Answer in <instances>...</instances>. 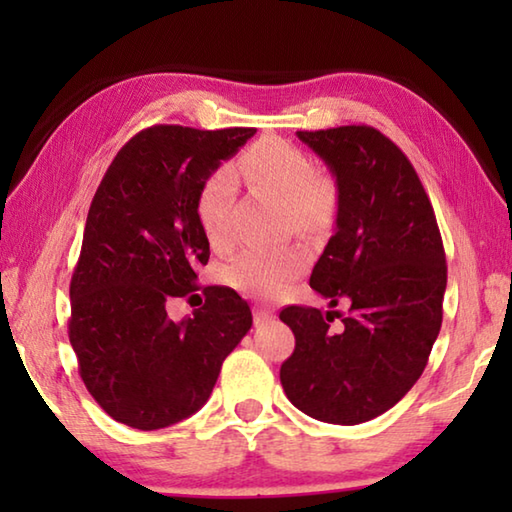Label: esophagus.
Masks as SVG:
<instances>
[{
  "instance_id": "1",
  "label": "esophagus",
  "mask_w": 512,
  "mask_h": 512,
  "mask_svg": "<svg viewBox=\"0 0 512 512\" xmlns=\"http://www.w3.org/2000/svg\"><path fill=\"white\" fill-rule=\"evenodd\" d=\"M253 318H255V325H264V323H268V320H273V314H271V311H266V309L255 307Z\"/></svg>"
}]
</instances>
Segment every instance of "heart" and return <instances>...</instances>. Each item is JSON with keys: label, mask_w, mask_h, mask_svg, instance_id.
<instances>
[{"label": "heart", "mask_w": 512, "mask_h": 512, "mask_svg": "<svg viewBox=\"0 0 512 512\" xmlns=\"http://www.w3.org/2000/svg\"><path fill=\"white\" fill-rule=\"evenodd\" d=\"M237 173L253 192L280 201L287 225L305 237H318L332 228L341 203V187L332 171L311 164L309 155L280 137H262L237 162ZM235 198V178L216 169L198 194V221L212 244L228 239V214ZM307 266V253L298 246L275 250L246 248L225 266L232 287L248 296L275 300L287 293Z\"/></svg>", "instance_id": "obj_1"}]
</instances>
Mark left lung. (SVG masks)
<instances>
[{"instance_id":"1","label":"left lung","mask_w":512,"mask_h":512,"mask_svg":"<svg viewBox=\"0 0 512 512\" xmlns=\"http://www.w3.org/2000/svg\"><path fill=\"white\" fill-rule=\"evenodd\" d=\"M341 187L336 232L309 284L350 314L289 305L296 350L280 381L293 406L332 424L368 422L420 379L443 325L447 264L427 192L400 146L372 126L298 131ZM344 327L328 329L333 316Z\"/></svg>"}]
</instances>
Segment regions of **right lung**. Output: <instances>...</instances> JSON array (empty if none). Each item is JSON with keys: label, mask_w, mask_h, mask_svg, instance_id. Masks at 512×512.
Listing matches in <instances>:
<instances>
[{"label": "right lung", "mask_w": 512, "mask_h": 512, "mask_svg": "<svg viewBox=\"0 0 512 512\" xmlns=\"http://www.w3.org/2000/svg\"><path fill=\"white\" fill-rule=\"evenodd\" d=\"M255 128L151 126L121 146L92 198L69 298V343L85 388L112 420L153 431L207 402L221 363L253 325L246 300L205 287L173 323L167 305L198 291L210 241L198 194Z\"/></svg>", "instance_id": "add662e5"}]
</instances>
